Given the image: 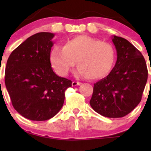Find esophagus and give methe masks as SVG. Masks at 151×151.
Segmentation results:
<instances>
[{"label": "esophagus", "instance_id": "34e87169", "mask_svg": "<svg viewBox=\"0 0 151 151\" xmlns=\"http://www.w3.org/2000/svg\"><path fill=\"white\" fill-rule=\"evenodd\" d=\"M72 86H77V85H81V83L80 82H76V81H73L72 82Z\"/></svg>", "mask_w": 151, "mask_h": 151}]
</instances>
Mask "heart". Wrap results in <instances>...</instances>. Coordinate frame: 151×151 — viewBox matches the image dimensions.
<instances>
[{
	"mask_svg": "<svg viewBox=\"0 0 151 151\" xmlns=\"http://www.w3.org/2000/svg\"><path fill=\"white\" fill-rule=\"evenodd\" d=\"M115 60L111 44L83 35L67 40L63 47L55 46L50 53V62L58 74L66 76L77 61L78 74L92 80L106 77Z\"/></svg>",
	"mask_w": 151,
	"mask_h": 151,
	"instance_id": "heart-1",
	"label": "heart"
}]
</instances>
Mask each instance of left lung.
Returning a JSON list of instances; mask_svg holds the SVG:
<instances>
[{
	"mask_svg": "<svg viewBox=\"0 0 151 151\" xmlns=\"http://www.w3.org/2000/svg\"><path fill=\"white\" fill-rule=\"evenodd\" d=\"M117 61L109 74L94 84L91 107L107 118H122L140 102L147 80L142 53L126 39L113 36ZM151 70V68H150Z\"/></svg>",
	"mask_w": 151,
	"mask_h": 151,
	"instance_id": "8db88e82",
	"label": "left lung"
}]
</instances>
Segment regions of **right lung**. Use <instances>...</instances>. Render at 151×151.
Instances as JSON below:
<instances>
[{"label":"right lung","mask_w":151,"mask_h":151,"mask_svg":"<svg viewBox=\"0 0 151 151\" xmlns=\"http://www.w3.org/2000/svg\"><path fill=\"white\" fill-rule=\"evenodd\" d=\"M55 34L41 32L28 38L9 55L5 84L14 108L31 121H47L63 106L71 81L58 76L50 63Z\"/></svg>","instance_id":"right-lung-1"}]
</instances>
